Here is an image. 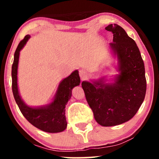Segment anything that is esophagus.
Instances as JSON below:
<instances>
[{"mask_svg": "<svg viewBox=\"0 0 159 159\" xmlns=\"http://www.w3.org/2000/svg\"><path fill=\"white\" fill-rule=\"evenodd\" d=\"M79 75L81 79H85V78L87 77V75H88V74H87V71L81 69V70L79 71Z\"/></svg>", "mask_w": 159, "mask_h": 159, "instance_id": "34e87169", "label": "esophagus"}]
</instances>
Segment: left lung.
<instances>
[{
  "label": "left lung",
  "instance_id": "obj_1",
  "mask_svg": "<svg viewBox=\"0 0 159 159\" xmlns=\"http://www.w3.org/2000/svg\"><path fill=\"white\" fill-rule=\"evenodd\" d=\"M113 33L110 48L117 57L118 71L114 83L107 84L104 78L93 83L83 81L87 103L96 121L102 126H114L131 120L145 98L147 81L143 61L137 44L120 25L105 27Z\"/></svg>",
  "mask_w": 159,
  "mask_h": 159
}]
</instances>
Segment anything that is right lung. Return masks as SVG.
I'll list each match as a JSON object with an SVG mask.
<instances>
[{"instance_id": "right-lung-1", "label": "right lung", "mask_w": 159, "mask_h": 159, "mask_svg": "<svg viewBox=\"0 0 159 159\" xmlns=\"http://www.w3.org/2000/svg\"><path fill=\"white\" fill-rule=\"evenodd\" d=\"M30 35H26L21 40L14 54V61L12 66V89L14 98L23 116L33 125L45 132H61L66 129L67 122L65 116L66 105L72 96L73 87L80 84L78 71L75 70L70 75L60 83L54 101L43 107H29L24 102L19 93L17 84L18 65L19 53L23 48Z\"/></svg>"}]
</instances>
